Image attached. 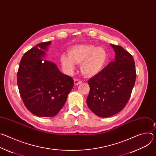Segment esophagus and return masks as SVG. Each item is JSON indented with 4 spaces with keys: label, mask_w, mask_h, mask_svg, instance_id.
<instances>
[{
    "label": "esophagus",
    "mask_w": 156,
    "mask_h": 156,
    "mask_svg": "<svg viewBox=\"0 0 156 156\" xmlns=\"http://www.w3.org/2000/svg\"><path fill=\"white\" fill-rule=\"evenodd\" d=\"M82 83V81L78 80V79H75L74 80V84L75 86H77V85H79L80 84H81Z\"/></svg>",
    "instance_id": "34e87169"
}]
</instances>
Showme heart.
<instances>
[{"mask_svg":"<svg viewBox=\"0 0 156 156\" xmlns=\"http://www.w3.org/2000/svg\"><path fill=\"white\" fill-rule=\"evenodd\" d=\"M68 55L69 57L63 55L60 57L64 70L72 73L75 68V63L80 64L81 73L89 77L99 73L108 61V54L105 48L89 44L72 46L69 50Z\"/></svg>","mask_w":156,"mask_h":156,"instance_id":"obj_1","label":"heart"}]
</instances>
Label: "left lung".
I'll list each match as a JSON object with an SVG mask.
<instances>
[{"label":"left lung","mask_w":156,"mask_h":156,"mask_svg":"<svg viewBox=\"0 0 156 156\" xmlns=\"http://www.w3.org/2000/svg\"><path fill=\"white\" fill-rule=\"evenodd\" d=\"M110 45L115 52V60L88 80L90 90L87 106L102 118L112 116L125 107L136 77L133 56L120 46Z\"/></svg>","instance_id":"1"}]
</instances>
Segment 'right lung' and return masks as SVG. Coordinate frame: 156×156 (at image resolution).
<instances>
[{
    "instance_id": "obj_1",
    "label": "right lung",
    "mask_w": 156,
    "mask_h": 156,
    "mask_svg": "<svg viewBox=\"0 0 156 156\" xmlns=\"http://www.w3.org/2000/svg\"><path fill=\"white\" fill-rule=\"evenodd\" d=\"M51 41L37 44L22 57L17 73L21 98L28 110L39 117L55 116L73 87L72 77L52 62L44 60Z\"/></svg>"
}]
</instances>
